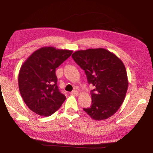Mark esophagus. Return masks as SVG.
I'll use <instances>...</instances> for the list:
<instances>
[{
    "mask_svg": "<svg viewBox=\"0 0 153 153\" xmlns=\"http://www.w3.org/2000/svg\"><path fill=\"white\" fill-rule=\"evenodd\" d=\"M71 94L72 95H74V96H77V95L79 94H78V92H77V90H73V91H72V92H71Z\"/></svg>",
    "mask_w": 153,
    "mask_h": 153,
    "instance_id": "obj_1",
    "label": "esophagus"
}]
</instances>
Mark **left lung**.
Wrapping results in <instances>:
<instances>
[{"mask_svg":"<svg viewBox=\"0 0 153 153\" xmlns=\"http://www.w3.org/2000/svg\"><path fill=\"white\" fill-rule=\"evenodd\" d=\"M75 62L84 70L91 90L92 105L84 111L95 120H104L114 115L122 105L128 88L125 65L115 54L105 48L76 51Z\"/></svg>","mask_w":153,"mask_h":153,"instance_id":"8db88e82","label":"left lung"}]
</instances>
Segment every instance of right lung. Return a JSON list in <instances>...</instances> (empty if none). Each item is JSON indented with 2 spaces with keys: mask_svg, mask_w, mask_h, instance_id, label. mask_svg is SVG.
I'll list each match as a JSON object with an SVG mask.
<instances>
[{
  "mask_svg": "<svg viewBox=\"0 0 153 153\" xmlns=\"http://www.w3.org/2000/svg\"><path fill=\"white\" fill-rule=\"evenodd\" d=\"M73 51L42 47L33 52L21 67L18 84L22 97L30 110L47 117L66 99L59 91L55 70Z\"/></svg>",
  "mask_w": 153,
  "mask_h": 153,
  "instance_id": "obj_1",
  "label": "right lung"
}]
</instances>
